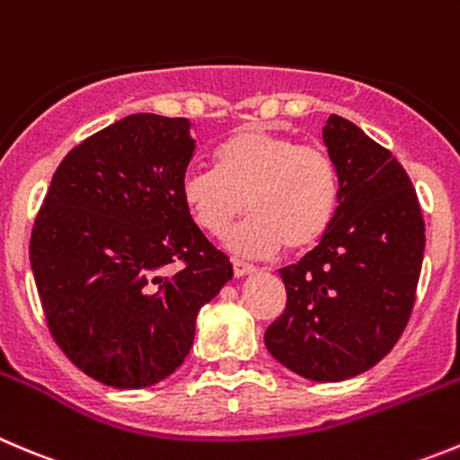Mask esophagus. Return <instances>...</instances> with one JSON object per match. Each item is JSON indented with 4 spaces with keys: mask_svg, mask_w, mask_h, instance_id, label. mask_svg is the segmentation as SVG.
Instances as JSON below:
<instances>
[{
    "mask_svg": "<svg viewBox=\"0 0 460 460\" xmlns=\"http://www.w3.org/2000/svg\"><path fill=\"white\" fill-rule=\"evenodd\" d=\"M231 265H234L235 276H247V274H253V271H256V267H253L252 262H244V261H240V258H234V261H231Z\"/></svg>",
    "mask_w": 460,
    "mask_h": 460,
    "instance_id": "1",
    "label": "esophagus"
}]
</instances>
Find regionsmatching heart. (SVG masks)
I'll use <instances>...</instances> for the list:
<instances>
[{"mask_svg": "<svg viewBox=\"0 0 460 460\" xmlns=\"http://www.w3.org/2000/svg\"><path fill=\"white\" fill-rule=\"evenodd\" d=\"M217 168L195 166L181 180V199L208 235H229V247L267 256L288 247L303 252L330 229L339 207V172L332 155L316 144L261 128H243L217 148Z\"/></svg>", "mask_w": 460, "mask_h": 460, "instance_id": "heart-1", "label": "heart"}]
</instances>
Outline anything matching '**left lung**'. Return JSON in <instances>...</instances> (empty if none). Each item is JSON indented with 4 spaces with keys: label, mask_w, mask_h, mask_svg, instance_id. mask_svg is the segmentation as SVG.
Here are the masks:
<instances>
[{
    "label": "left lung",
    "mask_w": 460,
    "mask_h": 460,
    "mask_svg": "<svg viewBox=\"0 0 460 460\" xmlns=\"http://www.w3.org/2000/svg\"><path fill=\"white\" fill-rule=\"evenodd\" d=\"M323 141L339 207L321 243L280 270L285 310L265 330L296 376L339 382L376 367L404 332L425 253V220L402 164L355 123L330 114Z\"/></svg>",
    "instance_id": "left-lung-1"
}]
</instances>
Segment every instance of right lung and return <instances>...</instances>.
<instances>
[{
  "label": "right lung",
  "instance_id": "obj_1",
  "mask_svg": "<svg viewBox=\"0 0 460 460\" xmlns=\"http://www.w3.org/2000/svg\"><path fill=\"white\" fill-rule=\"evenodd\" d=\"M189 119L130 114L69 150L35 217L29 258L49 332L114 389L166 380L234 270L181 199Z\"/></svg>",
  "mask_w": 460,
  "mask_h": 460
}]
</instances>
